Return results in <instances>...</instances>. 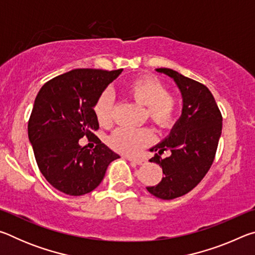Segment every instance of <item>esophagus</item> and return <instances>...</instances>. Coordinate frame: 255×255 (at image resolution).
<instances>
[{
	"label": "esophagus",
	"mask_w": 255,
	"mask_h": 255,
	"mask_svg": "<svg viewBox=\"0 0 255 255\" xmlns=\"http://www.w3.org/2000/svg\"><path fill=\"white\" fill-rule=\"evenodd\" d=\"M126 158L128 159V161L138 164V165H141V164H144L146 162L144 158H137V157H132V156H126Z\"/></svg>",
	"instance_id": "1"
}]
</instances>
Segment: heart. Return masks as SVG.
Here are the masks:
<instances>
[{
  "instance_id": "1",
  "label": "heart",
  "mask_w": 255,
  "mask_h": 255,
  "mask_svg": "<svg viewBox=\"0 0 255 255\" xmlns=\"http://www.w3.org/2000/svg\"><path fill=\"white\" fill-rule=\"evenodd\" d=\"M125 91L133 101L146 106L148 118L159 128L173 126L178 116V103L166 93L161 82L152 76L139 77L129 83ZM94 114L102 126H108L112 120V99L103 92L94 106ZM154 140V133L149 128H118L109 138L112 148L119 153L133 155Z\"/></svg>"
}]
</instances>
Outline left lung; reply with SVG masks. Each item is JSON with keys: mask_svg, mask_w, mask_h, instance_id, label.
Returning <instances> with one entry per match:
<instances>
[{"mask_svg": "<svg viewBox=\"0 0 255 255\" xmlns=\"http://www.w3.org/2000/svg\"><path fill=\"white\" fill-rule=\"evenodd\" d=\"M155 71L173 80L182 96V112L169 136L149 148L160 154L167 149L171 152L169 158L156 154L149 159L162 167L164 176L157 185L146 188L159 199L170 200L191 191L210 169L223 118L207 86L170 68Z\"/></svg>", "mask_w": 255, "mask_h": 255, "instance_id": "left-lung-1", "label": "left lung"}]
</instances>
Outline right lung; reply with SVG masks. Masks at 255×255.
<instances>
[{"mask_svg":"<svg viewBox=\"0 0 255 255\" xmlns=\"http://www.w3.org/2000/svg\"><path fill=\"white\" fill-rule=\"evenodd\" d=\"M123 70L77 68L47 82L34 99L28 124L29 141L45 179L60 192L82 196L93 191L109 164L120 156L97 138L93 150L83 136L96 137L94 106Z\"/></svg>","mask_w":255,"mask_h":255,"instance_id":"obj_1","label":"right lung"}]
</instances>
